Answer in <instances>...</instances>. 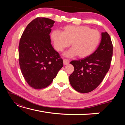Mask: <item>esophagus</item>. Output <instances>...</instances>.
I'll list each match as a JSON object with an SVG mask.
<instances>
[{
	"label": "esophagus",
	"instance_id": "34e87169",
	"mask_svg": "<svg viewBox=\"0 0 125 125\" xmlns=\"http://www.w3.org/2000/svg\"><path fill=\"white\" fill-rule=\"evenodd\" d=\"M63 64L64 65H67L69 63V61L67 59H63Z\"/></svg>",
	"mask_w": 125,
	"mask_h": 125
}]
</instances>
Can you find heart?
I'll return each instance as SVG.
<instances>
[{
	"label": "heart",
	"mask_w": 125,
	"mask_h": 125,
	"mask_svg": "<svg viewBox=\"0 0 125 125\" xmlns=\"http://www.w3.org/2000/svg\"><path fill=\"white\" fill-rule=\"evenodd\" d=\"M51 38L57 51H63L71 43L72 48L65 53V56L70 57L78 55L79 57L84 58L96 50L101 35L98 30H92L88 26L67 25L63 27L62 32L54 30Z\"/></svg>",
	"instance_id": "b5f03b06"
}]
</instances>
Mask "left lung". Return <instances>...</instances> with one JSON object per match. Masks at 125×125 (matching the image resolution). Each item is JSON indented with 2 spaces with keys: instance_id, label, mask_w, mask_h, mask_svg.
Returning a JSON list of instances; mask_svg holds the SVG:
<instances>
[{
  "instance_id": "left-lung-1",
  "label": "left lung",
  "mask_w": 125,
  "mask_h": 125,
  "mask_svg": "<svg viewBox=\"0 0 125 125\" xmlns=\"http://www.w3.org/2000/svg\"><path fill=\"white\" fill-rule=\"evenodd\" d=\"M113 53L110 35L106 32H103L100 43L95 51L83 59L70 62L74 68L69 77L72 86L82 93H89L96 89L110 68Z\"/></svg>"
}]
</instances>
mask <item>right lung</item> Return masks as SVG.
<instances>
[{
    "label": "right lung",
    "mask_w": 125,
    "mask_h": 125,
    "mask_svg": "<svg viewBox=\"0 0 125 125\" xmlns=\"http://www.w3.org/2000/svg\"><path fill=\"white\" fill-rule=\"evenodd\" d=\"M54 21L38 17L23 32L19 45V62L27 84L35 89L46 88L63 66V60L51 44Z\"/></svg>",
    "instance_id": "right-lung-1"
}]
</instances>
